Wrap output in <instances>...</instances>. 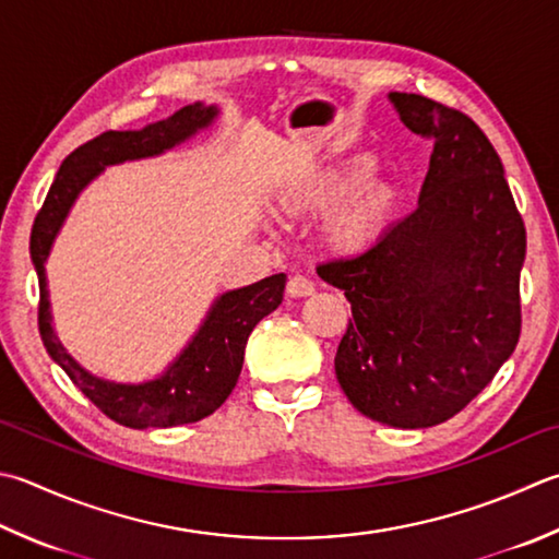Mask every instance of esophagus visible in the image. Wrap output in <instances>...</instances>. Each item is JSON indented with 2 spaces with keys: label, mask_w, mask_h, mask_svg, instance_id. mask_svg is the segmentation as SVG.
<instances>
[{
  "label": "esophagus",
  "mask_w": 559,
  "mask_h": 559,
  "mask_svg": "<svg viewBox=\"0 0 559 559\" xmlns=\"http://www.w3.org/2000/svg\"><path fill=\"white\" fill-rule=\"evenodd\" d=\"M287 294L289 297H309L313 294V282L304 275H294L287 282Z\"/></svg>",
  "instance_id": "esophagus-1"
}]
</instances>
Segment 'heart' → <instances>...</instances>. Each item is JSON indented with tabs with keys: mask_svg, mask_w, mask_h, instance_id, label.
I'll return each instance as SVG.
<instances>
[{
	"mask_svg": "<svg viewBox=\"0 0 559 559\" xmlns=\"http://www.w3.org/2000/svg\"><path fill=\"white\" fill-rule=\"evenodd\" d=\"M367 167H370V163L360 157V160L350 165L347 173L321 170L304 177V180L284 189L280 197V206L289 214L329 212L331 206L350 192L355 180ZM394 209L396 192L392 185L367 182L357 187L341 207H335L329 224H325V236H329L335 250L357 252L372 243L386 221L392 218Z\"/></svg>",
	"mask_w": 559,
	"mask_h": 559,
	"instance_id": "obj_1",
	"label": "heart"
}]
</instances>
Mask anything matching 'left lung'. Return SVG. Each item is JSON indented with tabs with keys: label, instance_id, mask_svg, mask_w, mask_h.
I'll return each mask as SVG.
<instances>
[{
	"label": "left lung",
	"instance_id": "8db88e82",
	"mask_svg": "<svg viewBox=\"0 0 559 559\" xmlns=\"http://www.w3.org/2000/svg\"><path fill=\"white\" fill-rule=\"evenodd\" d=\"M406 129L433 141L418 206L357 258L323 262L353 321L335 353L350 404L394 428L460 414L521 335L525 226L479 126L420 94L392 92Z\"/></svg>",
	"mask_w": 559,
	"mask_h": 559
}]
</instances>
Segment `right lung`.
Segmentation results:
<instances>
[{"mask_svg": "<svg viewBox=\"0 0 559 559\" xmlns=\"http://www.w3.org/2000/svg\"><path fill=\"white\" fill-rule=\"evenodd\" d=\"M216 107L189 104L163 121L148 123L141 131H107L80 145L62 160L44 206L31 228V260L38 275V331L48 355L72 379L80 392L104 416L126 428H173L202 420L226 402L243 367L246 343L252 329L282 304L287 275H272L248 287L221 294L209 309L194 338L167 370L141 384H121L94 377L72 360L52 331L48 301L46 260L50 255L62 221L68 218L78 194L107 165H119L139 157H153L192 139L197 131L212 126Z\"/></svg>", "mask_w": 559, "mask_h": 559, "instance_id": "1", "label": "right lung"}]
</instances>
